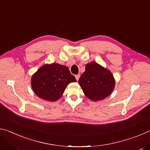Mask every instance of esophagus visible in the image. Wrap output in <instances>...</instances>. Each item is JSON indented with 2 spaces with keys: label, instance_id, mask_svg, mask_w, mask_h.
I'll return each mask as SVG.
<instances>
[{
  "label": "esophagus",
  "instance_id": "esophagus-1",
  "mask_svg": "<svg viewBox=\"0 0 150 150\" xmlns=\"http://www.w3.org/2000/svg\"><path fill=\"white\" fill-rule=\"evenodd\" d=\"M75 77L76 80L78 81V80H79V77H80V75H79V74H78V75H75Z\"/></svg>",
  "mask_w": 150,
  "mask_h": 150
}]
</instances>
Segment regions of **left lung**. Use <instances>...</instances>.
<instances>
[{
    "instance_id": "1",
    "label": "left lung",
    "mask_w": 150,
    "mask_h": 150,
    "mask_svg": "<svg viewBox=\"0 0 150 150\" xmlns=\"http://www.w3.org/2000/svg\"><path fill=\"white\" fill-rule=\"evenodd\" d=\"M79 83L85 95L91 100H103L110 95L115 81L110 71L96 62L87 63L85 71L81 75Z\"/></svg>"
}]
</instances>
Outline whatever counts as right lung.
Masks as SVG:
<instances>
[{"mask_svg": "<svg viewBox=\"0 0 150 150\" xmlns=\"http://www.w3.org/2000/svg\"><path fill=\"white\" fill-rule=\"evenodd\" d=\"M76 82L67 67L57 63L45 65L32 77V87L35 95L43 99L55 101L64 93L67 85Z\"/></svg>", "mask_w": 150, "mask_h": 150, "instance_id": "add662e5", "label": "right lung"}]
</instances>
